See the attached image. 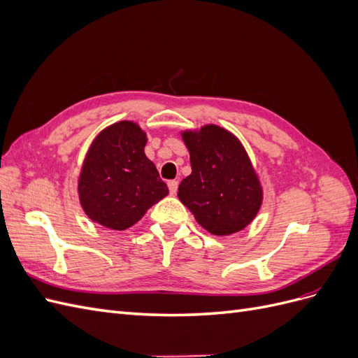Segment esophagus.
<instances>
[{
	"mask_svg": "<svg viewBox=\"0 0 358 358\" xmlns=\"http://www.w3.org/2000/svg\"><path fill=\"white\" fill-rule=\"evenodd\" d=\"M167 185H169V189H170V194H176V191H178V180H169L167 182Z\"/></svg>",
	"mask_w": 358,
	"mask_h": 358,
	"instance_id": "esophagus-1",
	"label": "esophagus"
}]
</instances>
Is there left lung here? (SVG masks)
<instances>
[{"mask_svg":"<svg viewBox=\"0 0 358 358\" xmlns=\"http://www.w3.org/2000/svg\"><path fill=\"white\" fill-rule=\"evenodd\" d=\"M182 137L192 171L180 182L179 200L215 236L243 230L258 213L263 191L242 143L218 125Z\"/></svg>","mask_w":358,"mask_h":358,"instance_id":"obj_1","label":"left lung"}]
</instances>
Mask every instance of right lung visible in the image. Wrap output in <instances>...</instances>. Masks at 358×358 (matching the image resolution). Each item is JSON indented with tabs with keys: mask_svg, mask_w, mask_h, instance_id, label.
I'll return each instance as SVG.
<instances>
[{
	"mask_svg": "<svg viewBox=\"0 0 358 358\" xmlns=\"http://www.w3.org/2000/svg\"><path fill=\"white\" fill-rule=\"evenodd\" d=\"M146 140L137 124L121 121L92 142L79 178L80 204L92 221L112 230L129 229L169 194L145 155Z\"/></svg>",
	"mask_w": 358,
	"mask_h": 358,
	"instance_id": "1",
	"label": "right lung"
}]
</instances>
